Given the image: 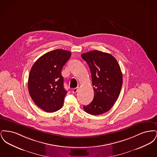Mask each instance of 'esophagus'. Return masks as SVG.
<instances>
[{
  "instance_id": "1",
  "label": "esophagus",
  "mask_w": 157,
  "mask_h": 157,
  "mask_svg": "<svg viewBox=\"0 0 157 157\" xmlns=\"http://www.w3.org/2000/svg\"><path fill=\"white\" fill-rule=\"evenodd\" d=\"M78 88H74V89H73L72 90V92L74 93V94H75V93H76L77 92V91H78Z\"/></svg>"
}]
</instances>
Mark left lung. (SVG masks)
<instances>
[{
  "instance_id": "1",
  "label": "left lung",
  "mask_w": 157,
  "mask_h": 157,
  "mask_svg": "<svg viewBox=\"0 0 157 157\" xmlns=\"http://www.w3.org/2000/svg\"><path fill=\"white\" fill-rule=\"evenodd\" d=\"M91 72L94 97L83 106L85 112L98 115L108 112L117 101L122 85V74L116 59L109 53L92 51L82 53Z\"/></svg>"
}]
</instances>
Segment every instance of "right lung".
<instances>
[{
    "label": "right lung",
    "mask_w": 157,
    "mask_h": 157,
    "mask_svg": "<svg viewBox=\"0 0 157 157\" xmlns=\"http://www.w3.org/2000/svg\"><path fill=\"white\" fill-rule=\"evenodd\" d=\"M71 56L69 51L56 49L40 56L31 68L29 92L34 103L45 112H55L63 106L67 91L61 71Z\"/></svg>",
    "instance_id": "add662e5"
}]
</instances>
